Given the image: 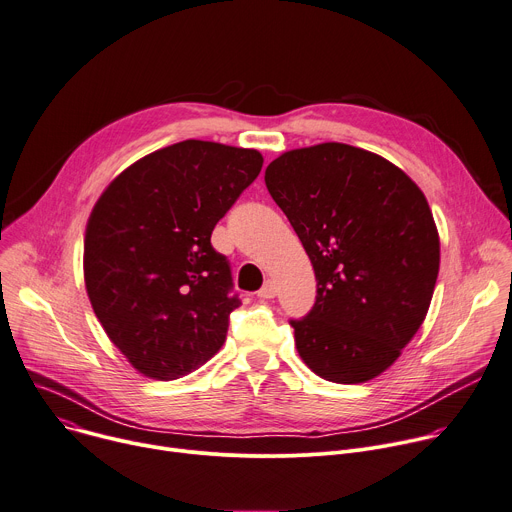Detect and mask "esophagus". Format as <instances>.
I'll return each instance as SVG.
<instances>
[{
  "label": "esophagus",
  "instance_id": "34e87169",
  "mask_svg": "<svg viewBox=\"0 0 512 512\" xmlns=\"http://www.w3.org/2000/svg\"><path fill=\"white\" fill-rule=\"evenodd\" d=\"M275 294H277V288H275V284L273 282H267L259 292H257V296L261 298V300H269V298H275Z\"/></svg>",
  "mask_w": 512,
  "mask_h": 512
}]
</instances>
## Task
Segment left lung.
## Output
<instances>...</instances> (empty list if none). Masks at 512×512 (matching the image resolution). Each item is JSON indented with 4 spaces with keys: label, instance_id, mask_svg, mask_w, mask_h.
<instances>
[{
    "label": "left lung",
    "instance_id": "left-lung-1",
    "mask_svg": "<svg viewBox=\"0 0 512 512\" xmlns=\"http://www.w3.org/2000/svg\"><path fill=\"white\" fill-rule=\"evenodd\" d=\"M265 185L316 275L312 310L290 320L302 361L337 384L380 376L421 329L437 282L425 194L384 157L343 143L280 155Z\"/></svg>",
    "mask_w": 512,
    "mask_h": 512
}]
</instances>
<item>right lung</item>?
<instances>
[{
	"instance_id": "obj_1",
	"label": "right lung",
	"mask_w": 512,
	"mask_h": 512,
	"mask_svg": "<svg viewBox=\"0 0 512 512\" xmlns=\"http://www.w3.org/2000/svg\"><path fill=\"white\" fill-rule=\"evenodd\" d=\"M261 167L255 149L181 141L124 169L91 210L87 296L141 374L175 380L222 347L241 300L210 237Z\"/></svg>"
}]
</instances>
